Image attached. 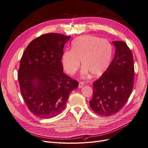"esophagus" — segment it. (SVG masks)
I'll use <instances>...</instances> for the list:
<instances>
[{
  "mask_svg": "<svg viewBox=\"0 0 148 148\" xmlns=\"http://www.w3.org/2000/svg\"><path fill=\"white\" fill-rule=\"evenodd\" d=\"M83 85H84V82H79V88H81L83 87Z\"/></svg>",
  "mask_w": 148,
  "mask_h": 148,
  "instance_id": "esophagus-1",
  "label": "esophagus"
}]
</instances>
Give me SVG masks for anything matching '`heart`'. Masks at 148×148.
I'll return each mask as SVG.
<instances>
[{
	"mask_svg": "<svg viewBox=\"0 0 148 148\" xmlns=\"http://www.w3.org/2000/svg\"><path fill=\"white\" fill-rule=\"evenodd\" d=\"M72 49H66L62 55V65L65 71L74 75L80 65L83 67V77L91 73L94 75L103 73L110 64L112 54L111 43L104 38L94 36H83L75 38L71 43Z\"/></svg>",
	"mask_w": 148,
	"mask_h": 148,
	"instance_id": "heart-1",
	"label": "heart"
}]
</instances>
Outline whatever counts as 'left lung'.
<instances>
[{"label": "left lung", "instance_id": "1", "mask_svg": "<svg viewBox=\"0 0 148 148\" xmlns=\"http://www.w3.org/2000/svg\"><path fill=\"white\" fill-rule=\"evenodd\" d=\"M115 54L110 66L93 83L92 110L101 116H111L124 106L134 86V66L132 54L126 43L114 41Z\"/></svg>", "mask_w": 148, "mask_h": 148}]
</instances>
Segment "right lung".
<instances>
[{
  "label": "right lung",
  "mask_w": 148,
  "mask_h": 148,
  "mask_svg": "<svg viewBox=\"0 0 148 148\" xmlns=\"http://www.w3.org/2000/svg\"><path fill=\"white\" fill-rule=\"evenodd\" d=\"M71 36L45 34L31 41L20 62L18 80L22 97L30 112L49 119L65 108L79 82L63 72L62 55Z\"/></svg>",
  "instance_id": "1"
}]
</instances>
